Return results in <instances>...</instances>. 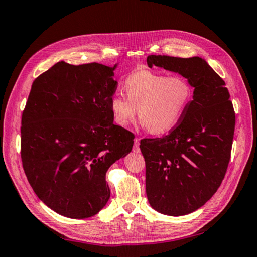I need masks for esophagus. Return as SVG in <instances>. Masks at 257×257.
Here are the masks:
<instances>
[{
    "mask_svg": "<svg viewBox=\"0 0 257 257\" xmlns=\"http://www.w3.org/2000/svg\"><path fill=\"white\" fill-rule=\"evenodd\" d=\"M134 152H136V153H139V152H141V150H139V139L138 138H135Z\"/></svg>",
    "mask_w": 257,
    "mask_h": 257,
    "instance_id": "esophagus-1",
    "label": "esophagus"
}]
</instances>
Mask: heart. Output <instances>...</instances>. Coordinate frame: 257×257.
<instances>
[{"label":"heart","mask_w":257,"mask_h":257,"mask_svg":"<svg viewBox=\"0 0 257 257\" xmlns=\"http://www.w3.org/2000/svg\"><path fill=\"white\" fill-rule=\"evenodd\" d=\"M127 96L116 93L110 101L114 122L128 127L136 118L153 135L170 132L179 123L193 98V88L184 77H168L150 70L134 72L125 78Z\"/></svg>","instance_id":"b5f03b06"}]
</instances>
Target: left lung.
<instances>
[{
	"label": "left lung",
	"instance_id": "1",
	"mask_svg": "<svg viewBox=\"0 0 257 257\" xmlns=\"http://www.w3.org/2000/svg\"><path fill=\"white\" fill-rule=\"evenodd\" d=\"M147 64L177 72L194 88L179 123L162 138L141 141L150 205L170 216L202 207L222 182L236 116L225 82L205 60L149 55Z\"/></svg>",
	"mask_w": 257,
	"mask_h": 257
}]
</instances>
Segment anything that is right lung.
<instances>
[{
  "label": "right lung",
  "mask_w": 257,
  "mask_h": 257,
  "mask_svg": "<svg viewBox=\"0 0 257 257\" xmlns=\"http://www.w3.org/2000/svg\"><path fill=\"white\" fill-rule=\"evenodd\" d=\"M114 67L55 63L34 80L21 118V160L37 197L70 219L110 199L108 168L132 152L134 134L113 123Z\"/></svg>",
  "instance_id": "add662e5"
}]
</instances>
